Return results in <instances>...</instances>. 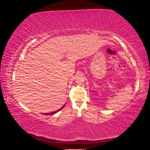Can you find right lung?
<instances>
[{
	"mask_svg": "<svg viewBox=\"0 0 150 150\" xmlns=\"http://www.w3.org/2000/svg\"><path fill=\"white\" fill-rule=\"evenodd\" d=\"M64 106H65V104H64V106H62V108H61L60 109H59V110H58L57 111H54V112H49V113H44V115H54V114H55V113H56V112H57L58 111H59L60 110H62V109L63 108H64Z\"/></svg>",
	"mask_w": 150,
	"mask_h": 150,
	"instance_id": "add662e5",
	"label": "right lung"
}]
</instances>
